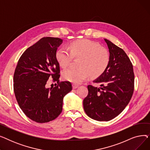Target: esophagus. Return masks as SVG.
Masks as SVG:
<instances>
[{"label":"esophagus","instance_id":"34e87169","mask_svg":"<svg viewBox=\"0 0 150 150\" xmlns=\"http://www.w3.org/2000/svg\"><path fill=\"white\" fill-rule=\"evenodd\" d=\"M78 86H78L76 84H75V83L72 84V88H73V89H76V88H78Z\"/></svg>","mask_w":150,"mask_h":150}]
</instances>
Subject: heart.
<instances>
[{
	"mask_svg": "<svg viewBox=\"0 0 150 150\" xmlns=\"http://www.w3.org/2000/svg\"><path fill=\"white\" fill-rule=\"evenodd\" d=\"M56 59L60 66L67 67L73 57L80 58L78 68H68L62 73L63 79L74 83H80L91 76L97 78L106 69L109 62L107 50L89 39H79L66 47L57 50Z\"/></svg>",
	"mask_w": 150,
	"mask_h": 150,
	"instance_id": "1",
	"label": "heart"
}]
</instances>
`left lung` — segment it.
Returning <instances> with one entry per match:
<instances>
[{"label": "left lung", "instance_id": "8db88e82", "mask_svg": "<svg viewBox=\"0 0 150 150\" xmlns=\"http://www.w3.org/2000/svg\"><path fill=\"white\" fill-rule=\"evenodd\" d=\"M109 52L106 69L93 81L100 87L88 85L83 100L85 112L97 121H109L119 115L128 105L134 91L132 64L123 49L104 39Z\"/></svg>", "mask_w": 150, "mask_h": 150}]
</instances>
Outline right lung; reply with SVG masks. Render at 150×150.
Here are the masks:
<instances>
[{"mask_svg":"<svg viewBox=\"0 0 150 150\" xmlns=\"http://www.w3.org/2000/svg\"><path fill=\"white\" fill-rule=\"evenodd\" d=\"M58 38L44 37L23 53L14 74V92L22 111L29 119L46 123L62 110L63 98L72 91L69 81H59V64L55 53L62 43ZM49 77L57 81L54 88L45 87Z\"/></svg>","mask_w":150,"mask_h":150,"instance_id":"add662e5","label":"right lung"}]
</instances>
